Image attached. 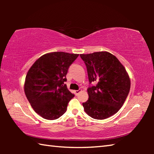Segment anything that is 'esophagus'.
Masks as SVG:
<instances>
[{"label": "esophagus", "mask_w": 154, "mask_h": 154, "mask_svg": "<svg viewBox=\"0 0 154 154\" xmlns=\"http://www.w3.org/2000/svg\"><path fill=\"white\" fill-rule=\"evenodd\" d=\"M82 92V90H75V94L76 95H77V94H79Z\"/></svg>", "instance_id": "34e87169"}]
</instances>
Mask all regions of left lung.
Here are the masks:
<instances>
[{"label":"left lung","mask_w":154,"mask_h":154,"mask_svg":"<svg viewBox=\"0 0 154 154\" xmlns=\"http://www.w3.org/2000/svg\"><path fill=\"white\" fill-rule=\"evenodd\" d=\"M86 65L90 83L89 98L82 105L91 118L105 119L116 114L124 105L130 89V79L119 60L107 51L80 54Z\"/></svg>","instance_id":"8db88e82"}]
</instances>
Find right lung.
<instances>
[{
    "mask_svg": "<svg viewBox=\"0 0 154 154\" xmlns=\"http://www.w3.org/2000/svg\"><path fill=\"white\" fill-rule=\"evenodd\" d=\"M77 54L54 51L41 56L27 72L24 92L30 105L43 118L53 120L66 111L74 94L64 82L68 69Z\"/></svg>",
    "mask_w": 154,
    "mask_h": 154,
    "instance_id": "right-lung-1",
    "label": "right lung"
}]
</instances>
